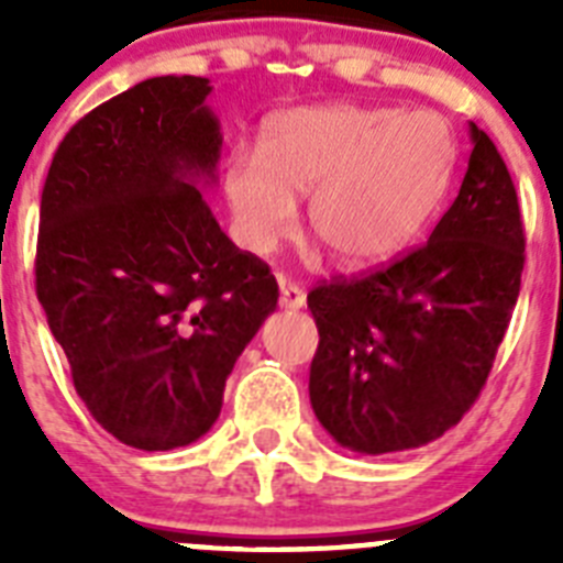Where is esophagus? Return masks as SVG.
<instances>
[{
    "label": "esophagus",
    "instance_id": "esophagus-1",
    "mask_svg": "<svg viewBox=\"0 0 563 563\" xmlns=\"http://www.w3.org/2000/svg\"><path fill=\"white\" fill-rule=\"evenodd\" d=\"M305 301H307L305 290H301L298 285H292V282H285V278H282V296H278V305L285 307V310H301Z\"/></svg>",
    "mask_w": 563,
    "mask_h": 563
}]
</instances>
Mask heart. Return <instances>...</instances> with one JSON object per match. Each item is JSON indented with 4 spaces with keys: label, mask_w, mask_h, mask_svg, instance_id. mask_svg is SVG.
<instances>
[{
    "label": "heart",
    "mask_w": 563,
    "mask_h": 563,
    "mask_svg": "<svg viewBox=\"0 0 563 563\" xmlns=\"http://www.w3.org/2000/svg\"><path fill=\"white\" fill-rule=\"evenodd\" d=\"M454 174V141L437 112L357 103L301 107L267 123L262 152L236 146L225 163L233 236L267 256L307 220L338 265L369 267L409 245Z\"/></svg>",
    "instance_id": "1"
}]
</instances>
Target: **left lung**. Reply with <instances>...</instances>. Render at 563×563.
<instances>
[{
  "instance_id": "1",
  "label": "left lung",
  "mask_w": 563,
  "mask_h": 563,
  "mask_svg": "<svg viewBox=\"0 0 563 563\" xmlns=\"http://www.w3.org/2000/svg\"><path fill=\"white\" fill-rule=\"evenodd\" d=\"M471 161L429 242L307 296L318 327L310 402L357 454L429 445L479 397L525 271L519 197L494 141L471 123Z\"/></svg>"
}]
</instances>
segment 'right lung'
Returning <instances> with one entry per match:
<instances>
[{
  "instance_id": "1",
  "label": "right lung",
  "mask_w": 563,
  "mask_h": 563,
  "mask_svg": "<svg viewBox=\"0 0 563 563\" xmlns=\"http://www.w3.org/2000/svg\"><path fill=\"white\" fill-rule=\"evenodd\" d=\"M208 92V78L161 76L109 98L64 134L42 191L49 332L89 415L141 451L211 429L278 301L271 267L233 245L197 188L222 148Z\"/></svg>"
}]
</instances>
